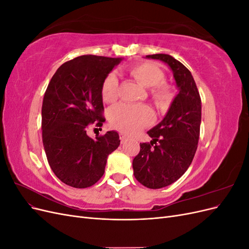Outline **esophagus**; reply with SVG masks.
Wrapping results in <instances>:
<instances>
[{
    "instance_id": "esophagus-1",
    "label": "esophagus",
    "mask_w": 249,
    "mask_h": 249,
    "mask_svg": "<svg viewBox=\"0 0 249 249\" xmlns=\"http://www.w3.org/2000/svg\"><path fill=\"white\" fill-rule=\"evenodd\" d=\"M120 141H122V143H125L127 141V137L124 136V134H120Z\"/></svg>"
}]
</instances>
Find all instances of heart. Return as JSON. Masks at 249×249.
Returning a JSON list of instances; mask_svg holds the SVG:
<instances>
[{
    "mask_svg": "<svg viewBox=\"0 0 249 249\" xmlns=\"http://www.w3.org/2000/svg\"><path fill=\"white\" fill-rule=\"evenodd\" d=\"M131 76L140 85L150 89V95L157 107L165 108L171 103L173 92L169 85L163 83L165 74L159 66L150 62H141L129 69ZM118 80L115 73H109L102 84L104 102L113 103L117 99ZM154 122V114L148 107L139 105H118L110 112V123L124 134H134Z\"/></svg>",
    "mask_w": 249,
    "mask_h": 249,
    "instance_id": "obj_1",
    "label": "heart"
}]
</instances>
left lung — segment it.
I'll return each instance as SVG.
<instances>
[{"label": "left lung", "instance_id": "left-lung-1", "mask_svg": "<svg viewBox=\"0 0 249 249\" xmlns=\"http://www.w3.org/2000/svg\"><path fill=\"white\" fill-rule=\"evenodd\" d=\"M169 66L178 93L166 115L147 134L150 143H140L134 158V176L150 189L175 183L189 168L197 149L201 122V101L196 84L187 67L167 54L148 55Z\"/></svg>", "mask_w": 249, "mask_h": 249}]
</instances>
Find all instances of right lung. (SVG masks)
I'll use <instances>...</instances> for the list:
<instances>
[{"instance_id": "add662e5", "label": "right lung", "mask_w": 249, "mask_h": 249, "mask_svg": "<svg viewBox=\"0 0 249 249\" xmlns=\"http://www.w3.org/2000/svg\"><path fill=\"white\" fill-rule=\"evenodd\" d=\"M123 58L84 55L59 67L44 93L42 142L56 177L73 188L94 185L105 172L108 156L119 146V135L109 131L90 138L89 125L105 118L102 84Z\"/></svg>"}]
</instances>
